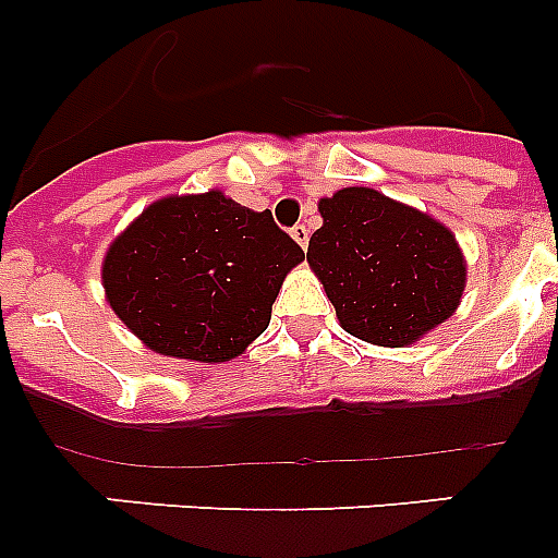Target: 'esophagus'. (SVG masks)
I'll return each mask as SVG.
<instances>
[{
	"mask_svg": "<svg viewBox=\"0 0 558 558\" xmlns=\"http://www.w3.org/2000/svg\"><path fill=\"white\" fill-rule=\"evenodd\" d=\"M290 234H293V240L299 245H302V248H307V243H310V229L304 223H299V226H293V231H290Z\"/></svg>",
	"mask_w": 558,
	"mask_h": 558,
	"instance_id": "34e87169",
	"label": "esophagus"
}]
</instances>
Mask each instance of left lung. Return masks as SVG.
Instances as JSON below:
<instances>
[{
  "instance_id": "8db88e82",
  "label": "left lung",
  "mask_w": 558,
  "mask_h": 558,
  "mask_svg": "<svg viewBox=\"0 0 558 558\" xmlns=\"http://www.w3.org/2000/svg\"><path fill=\"white\" fill-rule=\"evenodd\" d=\"M307 259L349 335L411 347L456 313L466 263L447 226L368 186L318 201Z\"/></svg>"
}]
</instances>
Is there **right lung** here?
Segmentation results:
<instances>
[{"instance_id": "1", "label": "right lung", "mask_w": 558, "mask_h": 558, "mask_svg": "<svg viewBox=\"0 0 558 558\" xmlns=\"http://www.w3.org/2000/svg\"><path fill=\"white\" fill-rule=\"evenodd\" d=\"M304 259L268 209L211 190L147 206L108 248L102 288L153 352L226 363L268 329L290 268Z\"/></svg>"}]
</instances>
